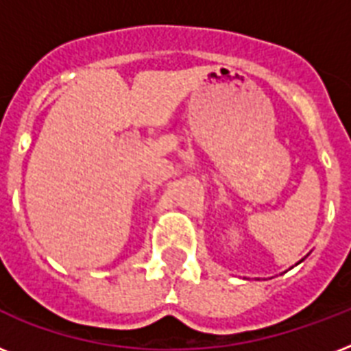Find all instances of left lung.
Returning <instances> with one entry per match:
<instances>
[{
	"mask_svg": "<svg viewBox=\"0 0 351 351\" xmlns=\"http://www.w3.org/2000/svg\"><path fill=\"white\" fill-rule=\"evenodd\" d=\"M300 262H302V261H300Z\"/></svg>",
	"mask_w": 351,
	"mask_h": 351,
	"instance_id": "left-lung-1",
	"label": "left lung"
}]
</instances>
